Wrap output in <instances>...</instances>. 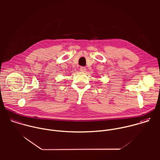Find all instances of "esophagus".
<instances>
[{
    "instance_id": "34e87169",
    "label": "esophagus",
    "mask_w": 160,
    "mask_h": 160,
    "mask_svg": "<svg viewBox=\"0 0 160 160\" xmlns=\"http://www.w3.org/2000/svg\"><path fill=\"white\" fill-rule=\"evenodd\" d=\"M80 71L82 72H85L86 70H87V69H86V68H85L84 66H81L80 68Z\"/></svg>"
}]
</instances>
